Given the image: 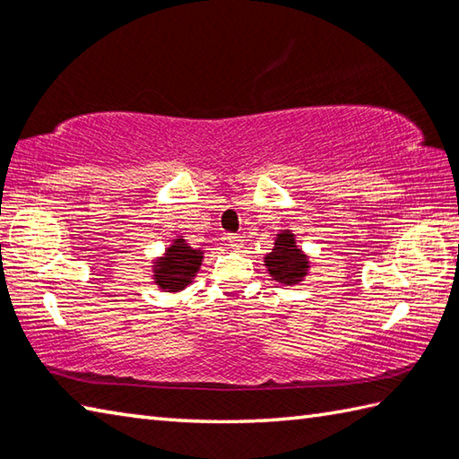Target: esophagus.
I'll list each match as a JSON object with an SVG mask.
<instances>
[{
    "label": "esophagus",
    "instance_id": "34e87169",
    "mask_svg": "<svg viewBox=\"0 0 459 459\" xmlns=\"http://www.w3.org/2000/svg\"><path fill=\"white\" fill-rule=\"evenodd\" d=\"M227 243H229L230 248H240V247H243V237L229 235V237H227Z\"/></svg>",
    "mask_w": 459,
    "mask_h": 459
}]
</instances>
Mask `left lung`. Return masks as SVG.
<instances>
[{"label": "left lung", "instance_id": "obj_1", "mask_svg": "<svg viewBox=\"0 0 459 459\" xmlns=\"http://www.w3.org/2000/svg\"><path fill=\"white\" fill-rule=\"evenodd\" d=\"M265 265L271 277L283 285H293L301 281L307 273V257L301 248L295 245V238L290 230L281 232L275 238V247L265 257Z\"/></svg>", "mask_w": 459, "mask_h": 459}]
</instances>
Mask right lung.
Masks as SVG:
<instances>
[{
	"label": "right lung",
	"mask_w": 459,
	"mask_h": 459,
	"mask_svg": "<svg viewBox=\"0 0 459 459\" xmlns=\"http://www.w3.org/2000/svg\"><path fill=\"white\" fill-rule=\"evenodd\" d=\"M200 263V248H192L184 238H176V243L166 251V257L155 263V283L161 290L180 291L196 275Z\"/></svg>",
	"instance_id": "obj_1"
}]
</instances>
